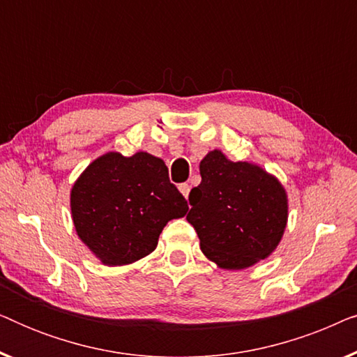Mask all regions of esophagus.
<instances>
[{"label": "esophagus", "instance_id": "esophagus-1", "mask_svg": "<svg viewBox=\"0 0 357 357\" xmlns=\"http://www.w3.org/2000/svg\"><path fill=\"white\" fill-rule=\"evenodd\" d=\"M178 190H180V193H182L185 198H188V193H190V185L188 183H180L178 185Z\"/></svg>", "mask_w": 357, "mask_h": 357}]
</instances>
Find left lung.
<instances>
[{
	"label": "left lung",
	"mask_w": 357,
	"mask_h": 357,
	"mask_svg": "<svg viewBox=\"0 0 357 357\" xmlns=\"http://www.w3.org/2000/svg\"><path fill=\"white\" fill-rule=\"evenodd\" d=\"M199 174L187 221L204 255L224 270H243L270 257L287 224L280 180L257 164L232 162L219 149L204 155Z\"/></svg>",
	"instance_id": "1"
}]
</instances>
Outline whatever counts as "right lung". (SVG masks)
<instances>
[{
	"label": "right lung",
	"mask_w": 357,
	"mask_h": 357,
	"mask_svg": "<svg viewBox=\"0 0 357 357\" xmlns=\"http://www.w3.org/2000/svg\"><path fill=\"white\" fill-rule=\"evenodd\" d=\"M187 211V199L170 183L167 165L144 151L130 158L100 155L71 188L77 236L107 266L149 255L165 224Z\"/></svg>",
	"instance_id": "right-lung-1"
}]
</instances>
